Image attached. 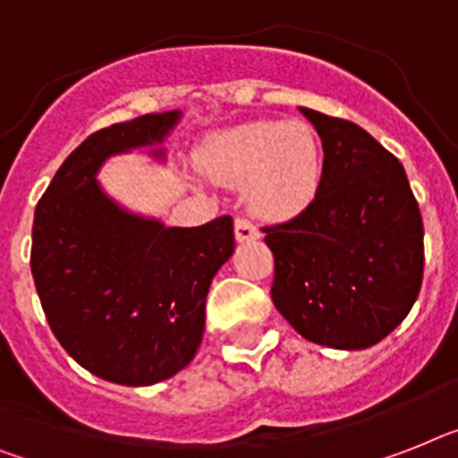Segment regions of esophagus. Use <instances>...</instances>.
<instances>
[{
	"label": "esophagus",
	"instance_id": "1",
	"mask_svg": "<svg viewBox=\"0 0 458 458\" xmlns=\"http://www.w3.org/2000/svg\"><path fill=\"white\" fill-rule=\"evenodd\" d=\"M233 233H236V241H255V238H259V232H257V226L252 225L248 217H236V222H233Z\"/></svg>",
	"mask_w": 458,
	"mask_h": 458
}]
</instances>
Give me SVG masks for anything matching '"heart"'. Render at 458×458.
I'll use <instances>...</instances> for the list:
<instances>
[{
    "mask_svg": "<svg viewBox=\"0 0 458 458\" xmlns=\"http://www.w3.org/2000/svg\"><path fill=\"white\" fill-rule=\"evenodd\" d=\"M196 165L210 182L243 187L257 217L285 222L304 213L318 196L323 147L306 121H250L213 135Z\"/></svg>",
    "mask_w": 458,
    "mask_h": 458,
    "instance_id": "b5f03b06",
    "label": "heart"
}]
</instances>
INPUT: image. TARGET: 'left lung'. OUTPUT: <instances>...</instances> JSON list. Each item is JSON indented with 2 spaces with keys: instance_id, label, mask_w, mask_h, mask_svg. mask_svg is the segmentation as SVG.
I'll use <instances>...</instances> for the list:
<instances>
[{
  "instance_id": "1",
  "label": "left lung",
  "mask_w": 458,
  "mask_h": 458,
  "mask_svg": "<svg viewBox=\"0 0 458 458\" xmlns=\"http://www.w3.org/2000/svg\"><path fill=\"white\" fill-rule=\"evenodd\" d=\"M323 140V180L304 213L264 226L271 300L301 337L330 349L374 346L414 306L424 222L405 168L368 131L301 107Z\"/></svg>"
}]
</instances>
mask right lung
Segmentation results:
<instances>
[{"instance_id": "add662e5", "label": "right lung", "mask_w": 458, "mask_h": 458, "mask_svg": "<svg viewBox=\"0 0 458 458\" xmlns=\"http://www.w3.org/2000/svg\"><path fill=\"white\" fill-rule=\"evenodd\" d=\"M177 121L173 109L96 131L34 210L30 267L53 335L81 368L123 386H149L191 362L210 281L233 252L229 215L164 226L116 206L98 184L105 158L164 142Z\"/></svg>"}]
</instances>
